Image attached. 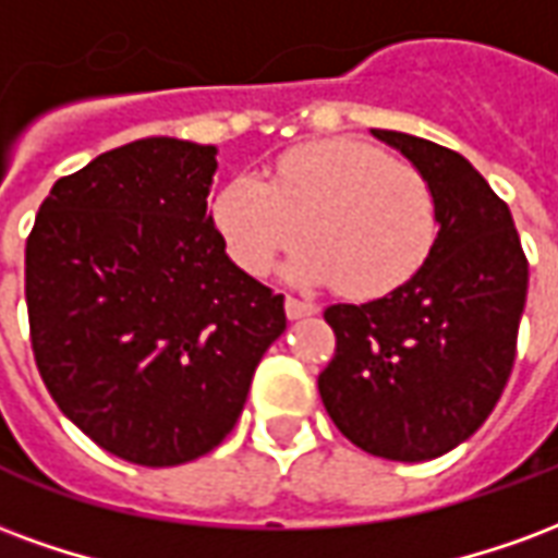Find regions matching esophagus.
I'll return each instance as SVG.
<instances>
[{
	"label": "esophagus",
	"instance_id": "34e87169",
	"mask_svg": "<svg viewBox=\"0 0 558 558\" xmlns=\"http://www.w3.org/2000/svg\"><path fill=\"white\" fill-rule=\"evenodd\" d=\"M283 307H287V316H290V319H302V316L319 314V307H316V304L302 302V299H292V295H287Z\"/></svg>",
	"mask_w": 558,
	"mask_h": 558
}]
</instances>
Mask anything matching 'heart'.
Here are the masks:
<instances>
[{
    "instance_id": "1",
    "label": "heart",
    "mask_w": 558,
    "mask_h": 558,
    "mask_svg": "<svg viewBox=\"0 0 558 558\" xmlns=\"http://www.w3.org/2000/svg\"><path fill=\"white\" fill-rule=\"evenodd\" d=\"M215 223L230 256L266 275L302 235L292 259L302 287L340 283L355 299H383L427 266L439 215L427 179L362 140H326L287 151L268 172H242L215 196Z\"/></svg>"
}]
</instances>
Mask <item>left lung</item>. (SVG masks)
<instances>
[{"mask_svg": "<svg viewBox=\"0 0 558 558\" xmlns=\"http://www.w3.org/2000/svg\"><path fill=\"white\" fill-rule=\"evenodd\" d=\"M374 137L427 179L439 235L407 287L328 307L338 350L319 398L362 451L421 463L466 442L502 398L529 266L511 211L463 155L400 131Z\"/></svg>", "mask_w": 558, "mask_h": 558, "instance_id": "obj_1", "label": "left lung"}]
</instances>
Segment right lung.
Wrapping results in <instances>:
<instances>
[{
  "label": "right lung",
  "mask_w": 558,
  "mask_h": 558,
  "mask_svg": "<svg viewBox=\"0 0 558 558\" xmlns=\"http://www.w3.org/2000/svg\"><path fill=\"white\" fill-rule=\"evenodd\" d=\"M218 148L146 137L53 184L26 242L35 362L59 410L140 466L208 454L242 415L283 295L208 215Z\"/></svg>",
  "instance_id": "1"
}]
</instances>
